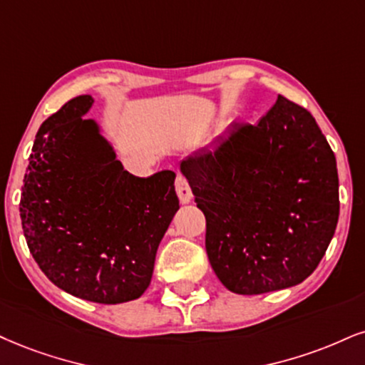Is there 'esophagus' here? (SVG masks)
I'll return each instance as SVG.
<instances>
[{
  "mask_svg": "<svg viewBox=\"0 0 365 365\" xmlns=\"http://www.w3.org/2000/svg\"><path fill=\"white\" fill-rule=\"evenodd\" d=\"M175 191H178V196H179V200H181L182 205L190 203L191 197H192L191 186L182 174L175 175Z\"/></svg>",
  "mask_w": 365,
  "mask_h": 365,
  "instance_id": "1",
  "label": "esophagus"
}]
</instances>
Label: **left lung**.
<instances>
[{
    "label": "left lung",
    "instance_id": "left-lung-1",
    "mask_svg": "<svg viewBox=\"0 0 365 365\" xmlns=\"http://www.w3.org/2000/svg\"><path fill=\"white\" fill-rule=\"evenodd\" d=\"M181 170L206 218L210 264L228 291L284 289L318 267L339 222V174L307 108L279 94L257 125L235 123Z\"/></svg>",
    "mask_w": 365,
    "mask_h": 365
}]
</instances>
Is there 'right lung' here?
<instances>
[{
	"mask_svg": "<svg viewBox=\"0 0 365 365\" xmlns=\"http://www.w3.org/2000/svg\"><path fill=\"white\" fill-rule=\"evenodd\" d=\"M89 94L48 116L35 137L20 217L42 272L76 298L118 304L150 284L155 252L179 210L173 170L137 178L83 115Z\"/></svg>",
	"mask_w": 365,
	"mask_h": 365,
	"instance_id": "obj_1",
	"label": "right lung"
}]
</instances>
